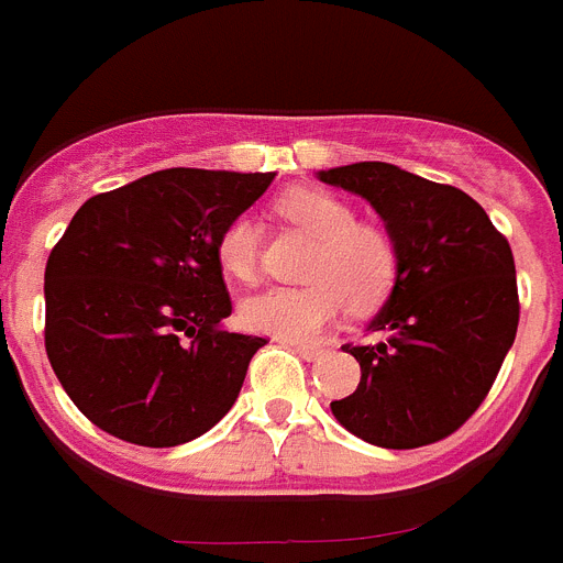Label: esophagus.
<instances>
[{
	"label": "esophagus",
	"instance_id": "1",
	"mask_svg": "<svg viewBox=\"0 0 563 563\" xmlns=\"http://www.w3.org/2000/svg\"><path fill=\"white\" fill-rule=\"evenodd\" d=\"M291 349H295L297 354H300V357H303V361H320V357H323V349H318V346H303V343H291Z\"/></svg>",
	"mask_w": 563,
	"mask_h": 563
}]
</instances>
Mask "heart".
I'll list each match as a JSON object with an SVG mask.
<instances>
[{
	"label": "heart",
	"mask_w": 563,
	"mask_h": 563,
	"mask_svg": "<svg viewBox=\"0 0 563 563\" xmlns=\"http://www.w3.org/2000/svg\"><path fill=\"white\" fill-rule=\"evenodd\" d=\"M277 211L314 238L303 277L306 286H272L245 297L240 320L252 332L289 343H311L346 309L369 311L384 303L398 280L400 252L391 231L354 220V209L320 188H295L277 200ZM217 263L234 280L257 274V225L234 217L217 238Z\"/></svg>",
	"instance_id": "heart-1"
}]
</instances>
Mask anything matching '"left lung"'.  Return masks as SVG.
Masks as SVG:
<instances>
[{"instance_id": "1", "label": "left lung", "mask_w": 563, "mask_h": 563, "mask_svg": "<svg viewBox=\"0 0 563 563\" xmlns=\"http://www.w3.org/2000/svg\"><path fill=\"white\" fill-rule=\"evenodd\" d=\"M320 179L366 197L400 252L395 289L369 323L380 343L343 346L361 384L332 400L334 418L386 450L443 441L478 412L518 332L512 249L470 194L398 165L352 163Z\"/></svg>"}]
</instances>
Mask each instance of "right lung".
<instances>
[{"mask_svg": "<svg viewBox=\"0 0 563 563\" xmlns=\"http://www.w3.org/2000/svg\"><path fill=\"white\" fill-rule=\"evenodd\" d=\"M272 179L165 168L74 214L45 266V352L93 427L163 450L234 406L266 338L223 329L217 238Z\"/></svg>", "mask_w": 563, "mask_h": 563, "instance_id": "1", "label": "right lung"}]
</instances>
